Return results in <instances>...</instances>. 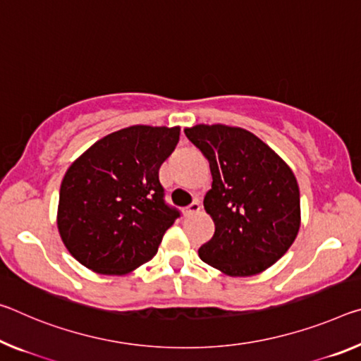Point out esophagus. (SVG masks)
<instances>
[{
  "label": "esophagus",
  "instance_id": "esophagus-1",
  "mask_svg": "<svg viewBox=\"0 0 361 361\" xmlns=\"http://www.w3.org/2000/svg\"><path fill=\"white\" fill-rule=\"evenodd\" d=\"M199 212H201V204H199V202H192V204L190 205V207L183 209V215H185V216H191V215L199 214Z\"/></svg>",
  "mask_w": 361,
  "mask_h": 361
}]
</instances>
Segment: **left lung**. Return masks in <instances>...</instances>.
Segmentation results:
<instances>
[{"label":"left lung","mask_w":361,"mask_h":361,"mask_svg":"<svg viewBox=\"0 0 361 361\" xmlns=\"http://www.w3.org/2000/svg\"><path fill=\"white\" fill-rule=\"evenodd\" d=\"M209 160L212 190L204 209L215 233L199 249L226 276H255L288 252L300 228V191L293 170L259 136L241 127L185 128Z\"/></svg>","instance_id":"left-lung-1"}]
</instances>
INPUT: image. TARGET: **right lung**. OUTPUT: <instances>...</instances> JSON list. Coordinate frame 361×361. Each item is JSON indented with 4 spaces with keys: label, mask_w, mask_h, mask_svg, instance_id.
<instances>
[{
    "label": "right lung",
    "mask_w": 361,
    "mask_h": 361,
    "mask_svg": "<svg viewBox=\"0 0 361 361\" xmlns=\"http://www.w3.org/2000/svg\"><path fill=\"white\" fill-rule=\"evenodd\" d=\"M180 127L131 125L104 136L73 160L61 183L57 230L88 270L123 276L157 254L180 214L164 202L159 169Z\"/></svg>",
    "instance_id": "right-lung-1"
}]
</instances>
